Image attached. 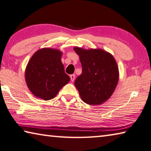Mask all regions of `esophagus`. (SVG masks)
<instances>
[{
  "mask_svg": "<svg viewBox=\"0 0 151 151\" xmlns=\"http://www.w3.org/2000/svg\"><path fill=\"white\" fill-rule=\"evenodd\" d=\"M70 81H72V82H73L74 81H75V75H71L70 76Z\"/></svg>",
  "mask_w": 151,
  "mask_h": 151,
  "instance_id": "1",
  "label": "esophagus"
}]
</instances>
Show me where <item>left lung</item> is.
<instances>
[{
  "instance_id": "obj_1",
  "label": "left lung",
  "mask_w": 151,
  "mask_h": 151,
  "mask_svg": "<svg viewBox=\"0 0 151 151\" xmlns=\"http://www.w3.org/2000/svg\"><path fill=\"white\" fill-rule=\"evenodd\" d=\"M79 55L82 74L76 78L75 85L81 98L91 105L106 102L113 94L119 78V67L111 53L101 48L84 49L74 47Z\"/></svg>"
}]
</instances>
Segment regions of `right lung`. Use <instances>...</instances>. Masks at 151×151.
<instances>
[{
	"mask_svg": "<svg viewBox=\"0 0 151 151\" xmlns=\"http://www.w3.org/2000/svg\"><path fill=\"white\" fill-rule=\"evenodd\" d=\"M58 49L43 48L33 54L25 69V81L30 92L38 98L50 100L68 83Z\"/></svg>",
	"mask_w": 151,
	"mask_h": 151,
	"instance_id": "1",
	"label": "right lung"
}]
</instances>
